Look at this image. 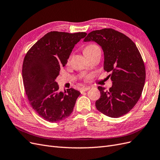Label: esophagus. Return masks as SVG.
Here are the masks:
<instances>
[{"label":"esophagus","instance_id":"34e87169","mask_svg":"<svg viewBox=\"0 0 160 160\" xmlns=\"http://www.w3.org/2000/svg\"><path fill=\"white\" fill-rule=\"evenodd\" d=\"M89 89H90L89 87H86V88H81V89H80V91H81V93H83V92H85V91H88Z\"/></svg>","mask_w":160,"mask_h":160}]
</instances>
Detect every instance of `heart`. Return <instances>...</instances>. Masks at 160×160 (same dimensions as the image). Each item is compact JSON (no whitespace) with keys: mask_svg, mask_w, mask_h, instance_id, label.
Instances as JSON below:
<instances>
[{"mask_svg":"<svg viewBox=\"0 0 160 160\" xmlns=\"http://www.w3.org/2000/svg\"><path fill=\"white\" fill-rule=\"evenodd\" d=\"M99 48L95 45H88L84 49V53H87V52H89L91 51H96V50H99Z\"/></svg>","mask_w":160,"mask_h":160,"instance_id":"obj_1","label":"heart"}]
</instances>
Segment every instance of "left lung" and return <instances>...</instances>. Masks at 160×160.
I'll return each instance as SVG.
<instances>
[{
	"label": "left lung",
	"mask_w": 160,
	"mask_h": 160,
	"mask_svg": "<svg viewBox=\"0 0 160 160\" xmlns=\"http://www.w3.org/2000/svg\"><path fill=\"white\" fill-rule=\"evenodd\" d=\"M83 41H95L101 47L103 69L111 72L112 86L109 89L98 87L101 97L95 102L97 109L113 118L128 113L141 97L146 81V68L136 45L112 28L92 31Z\"/></svg>",
	"instance_id": "left-lung-1"
}]
</instances>
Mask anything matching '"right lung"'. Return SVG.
Returning a JSON list of instances; mask_svg holds the SVG:
<instances>
[{
	"mask_svg": "<svg viewBox=\"0 0 160 160\" xmlns=\"http://www.w3.org/2000/svg\"><path fill=\"white\" fill-rule=\"evenodd\" d=\"M87 33L51 31L40 38L26 54L22 65L23 84L32 109L49 122L68 118L81 93L72 88L59 91L55 81L75 45Z\"/></svg>",
	"mask_w": 160,
	"mask_h": 160,
	"instance_id": "1",
	"label": "right lung"
}]
</instances>
